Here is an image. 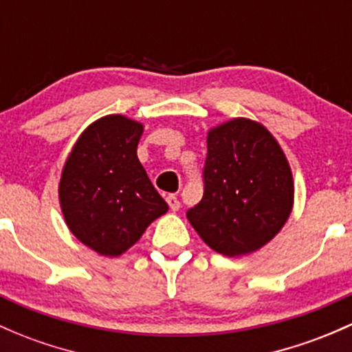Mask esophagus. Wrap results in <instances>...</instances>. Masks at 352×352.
<instances>
[{
    "label": "esophagus",
    "instance_id": "34e87169",
    "mask_svg": "<svg viewBox=\"0 0 352 352\" xmlns=\"http://www.w3.org/2000/svg\"><path fill=\"white\" fill-rule=\"evenodd\" d=\"M167 204H168L170 210H172V212H177V210H179V208H180L179 199H177V197L173 195V194H170V195L167 197Z\"/></svg>",
    "mask_w": 352,
    "mask_h": 352
}]
</instances>
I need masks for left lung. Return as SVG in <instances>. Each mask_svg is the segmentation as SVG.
I'll return each mask as SVG.
<instances>
[{
    "label": "left lung",
    "mask_w": 352,
    "mask_h": 352,
    "mask_svg": "<svg viewBox=\"0 0 352 352\" xmlns=\"http://www.w3.org/2000/svg\"><path fill=\"white\" fill-rule=\"evenodd\" d=\"M206 190L187 219L215 252L252 254L269 244L294 207L284 150L262 123L237 117L207 132Z\"/></svg>",
    "instance_id": "obj_1"
}]
</instances>
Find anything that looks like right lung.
<instances>
[{
	"mask_svg": "<svg viewBox=\"0 0 352 352\" xmlns=\"http://www.w3.org/2000/svg\"><path fill=\"white\" fill-rule=\"evenodd\" d=\"M142 133L144 123L105 115L80 133L61 170L58 200L65 223L100 256L125 254L168 210L137 157Z\"/></svg>",
	"mask_w": 352,
	"mask_h": 352,
	"instance_id": "1",
	"label": "right lung"
}]
</instances>
